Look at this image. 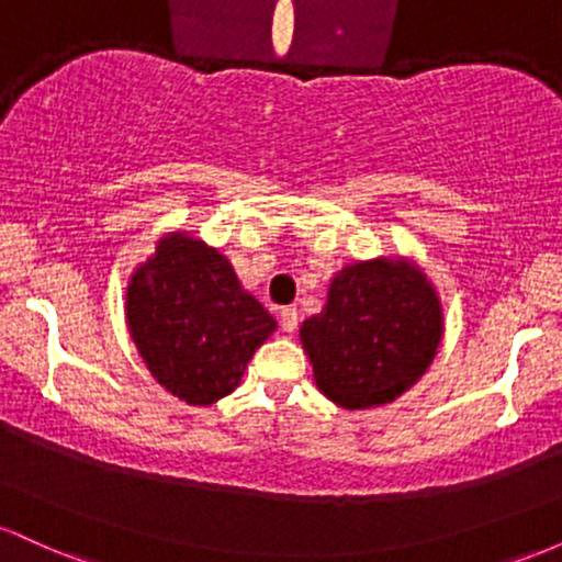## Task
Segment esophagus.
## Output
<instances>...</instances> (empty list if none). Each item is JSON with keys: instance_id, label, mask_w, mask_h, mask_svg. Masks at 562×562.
<instances>
[{"instance_id": "obj_1", "label": "esophagus", "mask_w": 562, "mask_h": 562, "mask_svg": "<svg viewBox=\"0 0 562 562\" xmlns=\"http://www.w3.org/2000/svg\"><path fill=\"white\" fill-rule=\"evenodd\" d=\"M299 319H301V314H299V308H295V306H285L280 312V325H282V330H285V333L299 330Z\"/></svg>"}]
</instances>
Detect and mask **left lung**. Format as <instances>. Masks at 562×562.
<instances>
[{
	"label": "left lung",
	"instance_id": "obj_1",
	"mask_svg": "<svg viewBox=\"0 0 562 562\" xmlns=\"http://www.w3.org/2000/svg\"><path fill=\"white\" fill-rule=\"evenodd\" d=\"M441 340V306L417 267L378 259L333 280L301 344L319 391L346 409L389 404L423 375Z\"/></svg>",
	"mask_w": 562,
	"mask_h": 562
}]
</instances>
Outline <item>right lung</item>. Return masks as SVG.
<instances>
[{
  "label": "right lung",
  "instance_id": "right-lung-1",
  "mask_svg": "<svg viewBox=\"0 0 562 562\" xmlns=\"http://www.w3.org/2000/svg\"><path fill=\"white\" fill-rule=\"evenodd\" d=\"M126 319L158 383L198 406L235 391L248 359L277 327L240 288L229 261L184 235L164 237L134 272Z\"/></svg>",
  "mask_w": 562,
  "mask_h": 562
}]
</instances>
